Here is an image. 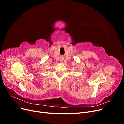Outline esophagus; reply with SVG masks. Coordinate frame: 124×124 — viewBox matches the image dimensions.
<instances>
[{
	"instance_id": "1",
	"label": "esophagus",
	"mask_w": 124,
	"mask_h": 124,
	"mask_svg": "<svg viewBox=\"0 0 124 124\" xmlns=\"http://www.w3.org/2000/svg\"><path fill=\"white\" fill-rule=\"evenodd\" d=\"M61 60H62V58H61Z\"/></svg>"
}]
</instances>
